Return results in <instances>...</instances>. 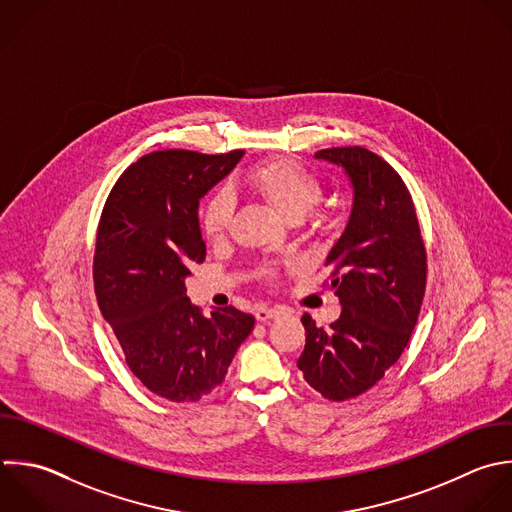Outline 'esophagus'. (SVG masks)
Here are the masks:
<instances>
[{
  "instance_id": "obj_1",
  "label": "esophagus",
  "mask_w": 512,
  "mask_h": 512,
  "mask_svg": "<svg viewBox=\"0 0 512 512\" xmlns=\"http://www.w3.org/2000/svg\"><path fill=\"white\" fill-rule=\"evenodd\" d=\"M280 314L278 308H270V306H258L256 308V320L258 322H268L272 318H276Z\"/></svg>"
}]
</instances>
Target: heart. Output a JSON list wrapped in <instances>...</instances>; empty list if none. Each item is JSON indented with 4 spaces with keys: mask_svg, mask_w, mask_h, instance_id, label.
Here are the masks:
<instances>
[{
    "mask_svg": "<svg viewBox=\"0 0 512 512\" xmlns=\"http://www.w3.org/2000/svg\"><path fill=\"white\" fill-rule=\"evenodd\" d=\"M246 182L292 222L300 220L322 192L318 176L292 158H272L258 164L248 172ZM234 208L236 200L226 188L216 190L204 202L200 226L210 242H222L228 236L234 222Z\"/></svg>",
    "mask_w": 512,
    "mask_h": 512,
    "instance_id": "b5f03b06",
    "label": "heart"
}]
</instances>
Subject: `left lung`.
<instances>
[{
    "label": "left lung",
    "instance_id": "8db88e82",
    "mask_svg": "<svg viewBox=\"0 0 512 512\" xmlns=\"http://www.w3.org/2000/svg\"><path fill=\"white\" fill-rule=\"evenodd\" d=\"M314 156L344 168L354 200L326 256L342 314L328 330L302 316L298 368L324 398L342 402L372 388L406 348L424 298L426 248L412 196L388 162L360 146Z\"/></svg>",
    "mask_w": 512,
    "mask_h": 512
}]
</instances>
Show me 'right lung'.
<instances>
[{
	"instance_id": "add662e5",
	"label": "right lung",
	"mask_w": 512,
	"mask_h": 512,
	"mask_svg": "<svg viewBox=\"0 0 512 512\" xmlns=\"http://www.w3.org/2000/svg\"><path fill=\"white\" fill-rule=\"evenodd\" d=\"M244 156L164 150L142 156L112 188L96 238L94 288L126 364L154 394L194 402L220 386L254 316H212L190 302L186 278L204 262L200 200Z\"/></svg>"
}]
</instances>
